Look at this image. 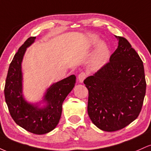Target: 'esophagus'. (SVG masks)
Here are the masks:
<instances>
[{"label": "esophagus", "mask_w": 151, "mask_h": 151, "mask_svg": "<svg viewBox=\"0 0 151 151\" xmlns=\"http://www.w3.org/2000/svg\"><path fill=\"white\" fill-rule=\"evenodd\" d=\"M86 77H87V74H86V72H81V73L79 74V76H78V79H79V82H83V81L86 79Z\"/></svg>", "instance_id": "34e87169"}]
</instances>
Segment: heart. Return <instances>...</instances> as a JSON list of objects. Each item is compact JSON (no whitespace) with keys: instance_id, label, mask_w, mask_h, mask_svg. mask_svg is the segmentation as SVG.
Wrapping results in <instances>:
<instances>
[{"instance_id":"obj_1","label":"heart","mask_w":151,"mask_h":151,"mask_svg":"<svg viewBox=\"0 0 151 151\" xmlns=\"http://www.w3.org/2000/svg\"><path fill=\"white\" fill-rule=\"evenodd\" d=\"M93 42L96 43L97 42L96 39L93 40ZM109 55V50L105 45H101L99 47V48L96 50V52L93 57L92 64L94 67H101L108 60Z\"/></svg>"}]
</instances>
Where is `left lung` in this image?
<instances>
[{
	"label": "left lung",
	"mask_w": 151,
	"mask_h": 151,
	"mask_svg": "<svg viewBox=\"0 0 151 151\" xmlns=\"http://www.w3.org/2000/svg\"><path fill=\"white\" fill-rule=\"evenodd\" d=\"M93 76L84 79L89 91L87 111L93 124L105 131L121 130L141 112L146 81L143 64L125 37Z\"/></svg>",
	"instance_id": "8db88e82"
}]
</instances>
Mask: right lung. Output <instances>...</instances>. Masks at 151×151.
<instances>
[{"instance_id":"1","label":"right lung","mask_w":151,"mask_h":151,"mask_svg":"<svg viewBox=\"0 0 151 151\" xmlns=\"http://www.w3.org/2000/svg\"><path fill=\"white\" fill-rule=\"evenodd\" d=\"M35 38H27L15 55L8 69L4 93L10 114L15 122L29 132L41 135L52 131L58 124L62 103L73 89L76 77L71 75L50 86L45 96L47 103L45 108L40 109L27 103L22 94L21 62L26 48Z\"/></svg>"}]
</instances>
